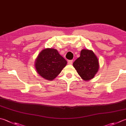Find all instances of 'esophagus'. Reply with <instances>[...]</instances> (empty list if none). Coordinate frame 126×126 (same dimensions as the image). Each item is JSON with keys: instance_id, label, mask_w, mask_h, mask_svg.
<instances>
[{"instance_id": "1", "label": "esophagus", "mask_w": 126, "mask_h": 126, "mask_svg": "<svg viewBox=\"0 0 126 126\" xmlns=\"http://www.w3.org/2000/svg\"><path fill=\"white\" fill-rule=\"evenodd\" d=\"M72 62H73L72 60H68L67 63H68V65H71V64L72 63Z\"/></svg>"}]
</instances>
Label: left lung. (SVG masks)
Returning a JSON list of instances; mask_svg holds the SVG:
<instances>
[{
  "instance_id": "obj_1",
  "label": "left lung",
  "mask_w": 126,
  "mask_h": 126,
  "mask_svg": "<svg viewBox=\"0 0 126 126\" xmlns=\"http://www.w3.org/2000/svg\"><path fill=\"white\" fill-rule=\"evenodd\" d=\"M73 66L82 79L88 81L93 78L99 68L98 59L91 50L82 49L80 56L73 63Z\"/></svg>"
}]
</instances>
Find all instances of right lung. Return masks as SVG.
I'll use <instances>...</instances> for the list:
<instances>
[{"label": "right lung", "instance_id": "right-lung-1", "mask_svg": "<svg viewBox=\"0 0 126 126\" xmlns=\"http://www.w3.org/2000/svg\"><path fill=\"white\" fill-rule=\"evenodd\" d=\"M67 61L56 49L46 48L42 50L35 61V68L40 76L52 80L60 74L65 67Z\"/></svg>", "mask_w": 126, "mask_h": 126}]
</instances>
